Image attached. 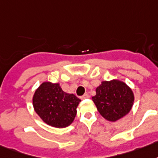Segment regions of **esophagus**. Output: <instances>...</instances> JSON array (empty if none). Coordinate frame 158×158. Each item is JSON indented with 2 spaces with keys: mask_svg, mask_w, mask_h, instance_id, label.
I'll return each mask as SVG.
<instances>
[{
  "mask_svg": "<svg viewBox=\"0 0 158 158\" xmlns=\"http://www.w3.org/2000/svg\"><path fill=\"white\" fill-rule=\"evenodd\" d=\"M88 98H89V95H88L87 93H85L83 96L81 97V99H87Z\"/></svg>",
  "mask_w": 158,
  "mask_h": 158,
  "instance_id": "obj_1",
  "label": "esophagus"
}]
</instances>
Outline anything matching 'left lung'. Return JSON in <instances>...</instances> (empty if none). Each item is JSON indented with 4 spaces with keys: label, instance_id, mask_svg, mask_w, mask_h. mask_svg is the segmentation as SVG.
<instances>
[{
    "label": "left lung",
    "instance_id": "1",
    "mask_svg": "<svg viewBox=\"0 0 158 158\" xmlns=\"http://www.w3.org/2000/svg\"><path fill=\"white\" fill-rule=\"evenodd\" d=\"M92 98L103 118L115 122L131 111L135 98L131 87L125 82L112 80L102 81Z\"/></svg>",
    "mask_w": 158,
    "mask_h": 158
}]
</instances>
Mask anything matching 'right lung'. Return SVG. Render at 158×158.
<instances>
[{
    "label": "right lung",
    "mask_w": 158,
    "mask_h": 158,
    "mask_svg": "<svg viewBox=\"0 0 158 158\" xmlns=\"http://www.w3.org/2000/svg\"><path fill=\"white\" fill-rule=\"evenodd\" d=\"M81 100L64 92L59 83L43 82L35 91L33 105L35 112L47 125L64 128L70 125L77 114Z\"/></svg>",
    "instance_id": "add662e5"
}]
</instances>
